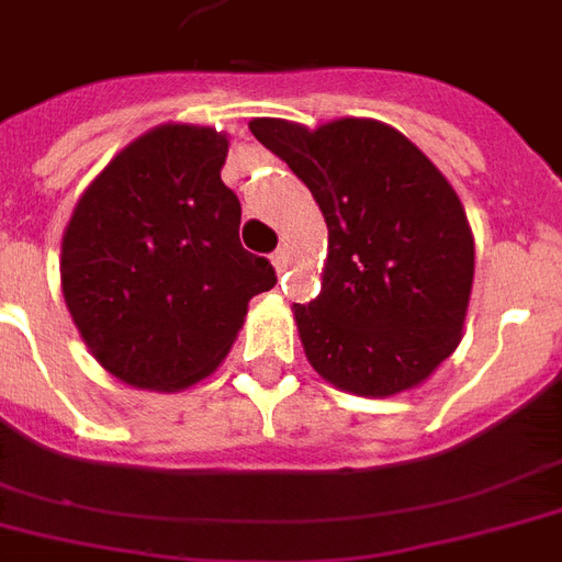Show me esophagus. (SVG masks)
<instances>
[{"label":"esophagus","mask_w":562,"mask_h":562,"mask_svg":"<svg viewBox=\"0 0 562 562\" xmlns=\"http://www.w3.org/2000/svg\"><path fill=\"white\" fill-rule=\"evenodd\" d=\"M271 262H273V268H277V273H285V271H289L291 259H289V254H285V250H277V254L271 256Z\"/></svg>","instance_id":"esophagus-1"}]
</instances>
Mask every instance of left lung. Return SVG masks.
Masks as SVG:
<instances>
[{
	"label": "left lung",
	"mask_w": 562,
	"mask_h": 562,
	"mask_svg": "<svg viewBox=\"0 0 562 562\" xmlns=\"http://www.w3.org/2000/svg\"><path fill=\"white\" fill-rule=\"evenodd\" d=\"M250 131L308 187L329 229L324 282L294 303L308 364L359 396L411 391L461 344L475 241L452 183L375 119L308 131L254 119Z\"/></svg>",
	"instance_id": "obj_1"
}]
</instances>
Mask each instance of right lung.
Wrapping results in <instances>:
<instances>
[{
    "label": "right lung",
    "mask_w": 562,
    "mask_h": 562,
    "mask_svg": "<svg viewBox=\"0 0 562 562\" xmlns=\"http://www.w3.org/2000/svg\"><path fill=\"white\" fill-rule=\"evenodd\" d=\"M227 136L160 125L122 148L66 224L60 285L101 368L143 391H183L218 368L247 303L277 285L238 241Z\"/></svg>",
    "instance_id": "obj_1"
}]
</instances>
